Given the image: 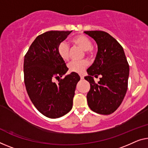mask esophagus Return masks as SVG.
Instances as JSON below:
<instances>
[{"mask_svg": "<svg viewBox=\"0 0 148 148\" xmlns=\"http://www.w3.org/2000/svg\"><path fill=\"white\" fill-rule=\"evenodd\" d=\"M80 78L82 80V79H84V75L82 74H80Z\"/></svg>", "mask_w": 148, "mask_h": 148, "instance_id": "esophagus-1", "label": "esophagus"}]
</instances>
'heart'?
Here are the masks:
<instances>
[{
    "label": "heart",
    "mask_w": 148,
    "mask_h": 148,
    "mask_svg": "<svg viewBox=\"0 0 148 148\" xmlns=\"http://www.w3.org/2000/svg\"><path fill=\"white\" fill-rule=\"evenodd\" d=\"M72 42L77 46H80L84 50L85 54L88 57H92L94 55V49L92 47V42L89 38L83 34H80L75 36L72 39ZM58 54L61 58L64 61H68L70 58V47L66 42H62L58 46ZM88 62L86 60L72 61L68 64V66L71 72L76 73H82L86 68L88 66Z\"/></svg>",
    "instance_id": "b5f03b06"
}]
</instances>
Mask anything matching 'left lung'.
<instances>
[{
    "label": "left lung",
    "mask_w": 148,
    "mask_h": 148,
    "mask_svg": "<svg viewBox=\"0 0 148 148\" xmlns=\"http://www.w3.org/2000/svg\"><path fill=\"white\" fill-rule=\"evenodd\" d=\"M98 45L95 60L87 70L90 90L87 94L92 111L108 115L118 108L127 89L130 68L122 46L108 33L101 30L84 31ZM101 76L96 83L93 77Z\"/></svg>",
    "instance_id": "obj_1"
}]
</instances>
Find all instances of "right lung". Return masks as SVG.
I'll list each match as a JSON object with an SVG mask.
<instances>
[{
  "label": "right lung",
  "instance_id": "right-lung-1",
  "mask_svg": "<svg viewBox=\"0 0 148 148\" xmlns=\"http://www.w3.org/2000/svg\"><path fill=\"white\" fill-rule=\"evenodd\" d=\"M72 31L51 30L39 35L25 56L24 81L28 95L36 108L50 118H60L71 110L80 80L75 72L61 78L68 68L58 46Z\"/></svg>",
  "mask_w": 148,
  "mask_h": 148
}]
</instances>
